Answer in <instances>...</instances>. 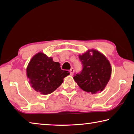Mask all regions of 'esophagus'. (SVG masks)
<instances>
[{"label": "esophagus", "mask_w": 134, "mask_h": 134, "mask_svg": "<svg viewBox=\"0 0 134 134\" xmlns=\"http://www.w3.org/2000/svg\"><path fill=\"white\" fill-rule=\"evenodd\" d=\"M74 72V69H73V68H71V69L70 70V74H71V75L72 76V74H73Z\"/></svg>", "instance_id": "1"}]
</instances>
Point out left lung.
I'll list each match as a JSON object with an SVG mask.
<instances>
[{"instance_id":"8db88e82","label":"left lung","mask_w":134,"mask_h":134,"mask_svg":"<svg viewBox=\"0 0 134 134\" xmlns=\"http://www.w3.org/2000/svg\"><path fill=\"white\" fill-rule=\"evenodd\" d=\"M90 52H92V55ZM79 60L83 65L80 73L74 76V80L84 91L92 93L103 90L110 80L111 65L103 54L95 49H89Z\"/></svg>"}]
</instances>
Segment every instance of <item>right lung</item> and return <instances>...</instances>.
Listing matches in <instances>:
<instances>
[{
	"label": "right lung",
	"instance_id": "add662e5",
	"mask_svg": "<svg viewBox=\"0 0 134 134\" xmlns=\"http://www.w3.org/2000/svg\"><path fill=\"white\" fill-rule=\"evenodd\" d=\"M68 71L62 70L60 63L42 53L33 57L26 69V75L31 87L43 94H50L63 82V79L69 75Z\"/></svg>",
	"mask_w": 134,
	"mask_h": 134
}]
</instances>
